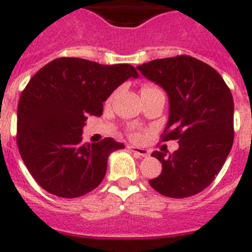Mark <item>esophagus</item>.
<instances>
[{
  "mask_svg": "<svg viewBox=\"0 0 252 252\" xmlns=\"http://www.w3.org/2000/svg\"><path fill=\"white\" fill-rule=\"evenodd\" d=\"M128 150L131 151V153H133L135 155H137V157H141V158H146L149 157V150H146V149H142V148H136V146H127Z\"/></svg>",
  "mask_w": 252,
  "mask_h": 252,
  "instance_id": "obj_1",
  "label": "esophagus"
}]
</instances>
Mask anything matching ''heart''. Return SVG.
I'll use <instances>...</instances> for the list:
<instances>
[{
    "label": "heart",
    "mask_w": 252,
    "mask_h": 252,
    "mask_svg": "<svg viewBox=\"0 0 252 252\" xmlns=\"http://www.w3.org/2000/svg\"><path fill=\"white\" fill-rule=\"evenodd\" d=\"M131 136H132L133 139H140V137H141V133H140V132H132V133H131Z\"/></svg>",
    "instance_id": "1"
}]
</instances>
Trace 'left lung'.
Here are the masks:
<instances>
[{"label":"left lung","instance_id":"left-lung-1","mask_svg":"<svg viewBox=\"0 0 252 252\" xmlns=\"http://www.w3.org/2000/svg\"><path fill=\"white\" fill-rule=\"evenodd\" d=\"M137 69L168 93L169 121L161 141L179 144L169 157L154 151L162 170L149 183L166 197L198 194L216 179L232 148L230 88L216 69L189 55L151 60Z\"/></svg>","mask_w":252,"mask_h":252}]
</instances>
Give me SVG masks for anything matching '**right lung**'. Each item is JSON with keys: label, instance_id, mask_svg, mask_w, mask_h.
Returning <instances> with one entry per match:
<instances>
[{"label": "right lung", "instance_id": "obj_1", "mask_svg": "<svg viewBox=\"0 0 252 252\" xmlns=\"http://www.w3.org/2000/svg\"><path fill=\"white\" fill-rule=\"evenodd\" d=\"M131 77L139 74L130 64L64 57L31 78L20 95L16 142L28 170L46 192L77 198L101 184L108 155L125 146L111 137L83 144V126L90 115H102L103 102Z\"/></svg>", "mask_w": 252, "mask_h": 252}]
</instances>
